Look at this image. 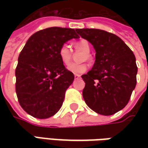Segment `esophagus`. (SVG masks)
Masks as SVG:
<instances>
[{"label": "esophagus", "mask_w": 148, "mask_h": 148, "mask_svg": "<svg viewBox=\"0 0 148 148\" xmlns=\"http://www.w3.org/2000/svg\"><path fill=\"white\" fill-rule=\"evenodd\" d=\"M74 77H75V79H77V78H81V76L78 75V74H75V75H74Z\"/></svg>", "instance_id": "obj_1"}]
</instances>
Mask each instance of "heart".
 I'll return each mask as SVG.
<instances>
[{
    "label": "heart",
    "instance_id": "obj_1",
    "mask_svg": "<svg viewBox=\"0 0 148 148\" xmlns=\"http://www.w3.org/2000/svg\"><path fill=\"white\" fill-rule=\"evenodd\" d=\"M74 49L77 52H82L79 56V61H86L89 62L91 60V56L90 54V46L87 40L81 39L74 43ZM58 57L61 62L64 65H68L72 58V50L67 43L62 44L58 49ZM67 70L75 74H82L86 71V65L85 62L71 63L67 66Z\"/></svg>",
    "mask_w": 148,
    "mask_h": 148
}]
</instances>
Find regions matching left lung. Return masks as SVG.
Masks as SVG:
<instances>
[{
	"instance_id": "left-lung-1",
	"label": "left lung",
	"mask_w": 148,
	"mask_h": 148,
	"mask_svg": "<svg viewBox=\"0 0 148 148\" xmlns=\"http://www.w3.org/2000/svg\"><path fill=\"white\" fill-rule=\"evenodd\" d=\"M76 31L93 45L96 53L92 69L82 76L86 83L84 100L95 112L112 115L127 105L136 86L135 56L112 33L96 29H77Z\"/></svg>"
}]
</instances>
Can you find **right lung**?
<instances>
[{
    "label": "right lung",
    "instance_id": "add662e5",
    "mask_svg": "<svg viewBox=\"0 0 148 148\" xmlns=\"http://www.w3.org/2000/svg\"><path fill=\"white\" fill-rule=\"evenodd\" d=\"M78 37L74 29L48 28L34 34L21 50L15 91L20 106L31 116L48 119L62 107L74 75L61 62L58 49Z\"/></svg>",
    "mask_w": 148,
    "mask_h": 148
}]
</instances>
